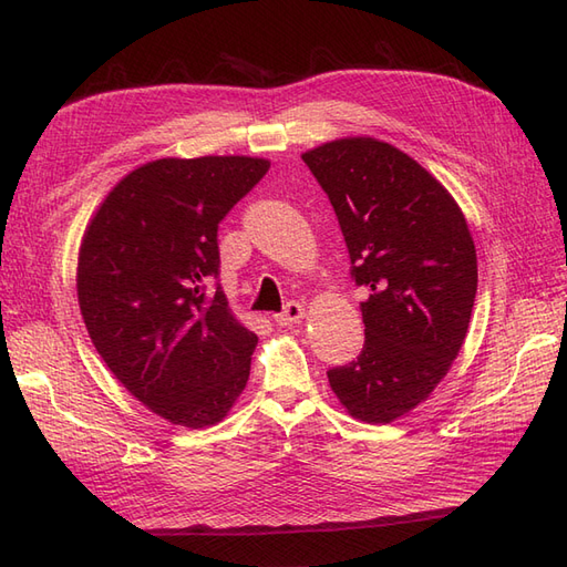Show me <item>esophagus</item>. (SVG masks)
<instances>
[{
  "label": "esophagus",
  "mask_w": 567,
  "mask_h": 567,
  "mask_svg": "<svg viewBox=\"0 0 567 567\" xmlns=\"http://www.w3.org/2000/svg\"><path fill=\"white\" fill-rule=\"evenodd\" d=\"M303 318V307L299 301H287L285 303V309L280 311V313H275L272 316V321L278 323V326H295V323H299Z\"/></svg>",
  "instance_id": "obj_1"
}]
</instances>
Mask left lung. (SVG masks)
Listing matches in <instances>:
<instances>
[{
  "label": "left lung",
  "instance_id": "obj_1",
  "mask_svg": "<svg viewBox=\"0 0 567 567\" xmlns=\"http://www.w3.org/2000/svg\"><path fill=\"white\" fill-rule=\"evenodd\" d=\"M338 215L361 301L364 350L330 369L342 408L390 424L424 402L467 338L476 249L447 188L408 153L354 136L301 155Z\"/></svg>",
  "mask_w": 567,
  "mask_h": 567
}]
</instances>
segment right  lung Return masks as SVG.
<instances>
[{"instance_id": "right-lung-1", "label": "right lung", "mask_w": 567, "mask_h": 567, "mask_svg": "<svg viewBox=\"0 0 567 567\" xmlns=\"http://www.w3.org/2000/svg\"><path fill=\"white\" fill-rule=\"evenodd\" d=\"M246 155L159 157L100 203L79 251L83 323L117 381L167 422H223L249 381L256 332L227 307L217 225L264 179Z\"/></svg>"}]
</instances>
